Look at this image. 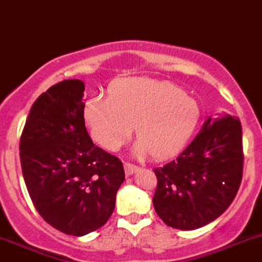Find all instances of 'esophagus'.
Segmentation results:
<instances>
[{
  "instance_id": "obj_1",
  "label": "esophagus",
  "mask_w": 262,
  "mask_h": 262,
  "mask_svg": "<svg viewBox=\"0 0 262 262\" xmlns=\"http://www.w3.org/2000/svg\"><path fill=\"white\" fill-rule=\"evenodd\" d=\"M124 169H125V173H126L127 176L133 174V173H136L138 170V166H136V165L130 164V162H125L124 164Z\"/></svg>"
}]
</instances>
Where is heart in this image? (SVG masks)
<instances>
[{"mask_svg":"<svg viewBox=\"0 0 262 262\" xmlns=\"http://www.w3.org/2000/svg\"><path fill=\"white\" fill-rule=\"evenodd\" d=\"M200 106L173 83L146 77L114 81L107 98H90L83 121L94 141L116 151L136 126L138 157H174L185 148L200 121Z\"/></svg>","mask_w":262,"mask_h":262,"instance_id":"b5f03b06","label":"heart"}]
</instances>
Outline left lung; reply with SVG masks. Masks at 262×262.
<instances>
[{
    "label": "left lung",
    "mask_w": 262,
    "mask_h": 262,
    "mask_svg": "<svg viewBox=\"0 0 262 262\" xmlns=\"http://www.w3.org/2000/svg\"><path fill=\"white\" fill-rule=\"evenodd\" d=\"M243 129L236 117H208L179 157L156 168V213L168 226L199 229L219 219L243 179Z\"/></svg>",
    "instance_id": "left-lung-1"
}]
</instances>
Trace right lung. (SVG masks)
I'll list each match as a JSON object with an SVG mask.
<instances>
[{
  "label": "right lung",
  "instance_id": "add662e5",
  "mask_svg": "<svg viewBox=\"0 0 262 262\" xmlns=\"http://www.w3.org/2000/svg\"><path fill=\"white\" fill-rule=\"evenodd\" d=\"M83 90L81 80L50 86L33 104L19 141L24 181L37 212L77 237L106 223L125 180L122 162L88 135Z\"/></svg>",
  "mask_w": 262,
  "mask_h": 262
}]
</instances>
